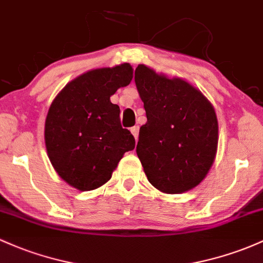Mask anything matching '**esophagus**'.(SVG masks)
I'll return each instance as SVG.
<instances>
[{
	"mask_svg": "<svg viewBox=\"0 0 263 263\" xmlns=\"http://www.w3.org/2000/svg\"><path fill=\"white\" fill-rule=\"evenodd\" d=\"M138 131H140V128H138V126H134L131 128V134L134 135V137H135V140L137 141V138H138Z\"/></svg>",
	"mask_w": 263,
	"mask_h": 263,
	"instance_id": "1",
	"label": "esophagus"
}]
</instances>
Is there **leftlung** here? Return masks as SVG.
Masks as SVG:
<instances>
[{
	"mask_svg": "<svg viewBox=\"0 0 263 263\" xmlns=\"http://www.w3.org/2000/svg\"><path fill=\"white\" fill-rule=\"evenodd\" d=\"M135 82L147 117L136 147L147 180L168 195L195 189L217 154L212 103L186 80L157 73L146 65L137 66Z\"/></svg>",
	"mask_w": 263,
	"mask_h": 263,
	"instance_id": "left-lung-1",
	"label": "left lung"
}]
</instances>
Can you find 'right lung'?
Segmentation results:
<instances>
[{
	"label": "right lung",
	"mask_w": 263,
	"mask_h": 263,
	"mask_svg": "<svg viewBox=\"0 0 263 263\" xmlns=\"http://www.w3.org/2000/svg\"><path fill=\"white\" fill-rule=\"evenodd\" d=\"M129 63L82 73L52 101L45 122V143L57 175L80 191H91L112 177L135 138L120 122V107L109 97L129 85Z\"/></svg>",
	"instance_id": "add662e5"
}]
</instances>
